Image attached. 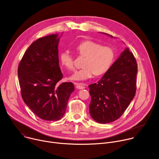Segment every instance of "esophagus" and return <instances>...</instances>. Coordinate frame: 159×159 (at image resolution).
Listing matches in <instances>:
<instances>
[{"label":"esophagus","instance_id":"34e87169","mask_svg":"<svg viewBox=\"0 0 159 159\" xmlns=\"http://www.w3.org/2000/svg\"><path fill=\"white\" fill-rule=\"evenodd\" d=\"M76 85V88L79 89H83L85 88V84L82 83H75Z\"/></svg>","mask_w":159,"mask_h":159}]
</instances>
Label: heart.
Returning a JSON list of instances; mask_svg holds the SVG:
<instances>
[{"label":"heart","instance_id":"heart-1","mask_svg":"<svg viewBox=\"0 0 159 159\" xmlns=\"http://www.w3.org/2000/svg\"><path fill=\"white\" fill-rule=\"evenodd\" d=\"M76 50L79 54L85 57L83 68L75 71L71 76L73 80H84L96 76L103 75L111 68L114 59V49L109 46H102L98 42L87 40L81 42ZM62 65L69 70H74V60L68 51L62 52L60 56Z\"/></svg>","mask_w":159,"mask_h":159}]
</instances>
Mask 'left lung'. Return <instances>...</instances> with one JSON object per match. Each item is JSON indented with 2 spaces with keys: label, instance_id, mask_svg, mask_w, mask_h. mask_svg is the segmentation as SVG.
I'll return each instance as SVG.
<instances>
[{
  "label": "left lung",
  "instance_id": "obj_1",
  "mask_svg": "<svg viewBox=\"0 0 159 159\" xmlns=\"http://www.w3.org/2000/svg\"><path fill=\"white\" fill-rule=\"evenodd\" d=\"M137 73L135 58L126 48L102 79L88 86L91 97L89 113L94 121L111 123L124 113L135 96Z\"/></svg>",
  "mask_w": 159,
  "mask_h": 159
}]
</instances>
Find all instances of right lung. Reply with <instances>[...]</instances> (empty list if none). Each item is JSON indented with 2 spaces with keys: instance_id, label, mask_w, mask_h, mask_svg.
Instances as JSON below:
<instances>
[{
  "instance_id": "1",
  "label": "right lung",
  "mask_w": 159,
  "mask_h": 159,
  "mask_svg": "<svg viewBox=\"0 0 159 159\" xmlns=\"http://www.w3.org/2000/svg\"><path fill=\"white\" fill-rule=\"evenodd\" d=\"M60 37L53 34L33 42L18 68L25 103L45 121H57L63 117L70 95L75 90L72 82L60 83L63 76L59 65Z\"/></svg>"
}]
</instances>
